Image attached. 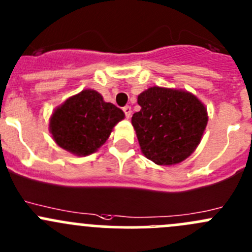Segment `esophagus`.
<instances>
[{
    "label": "esophagus",
    "mask_w": 252,
    "mask_h": 252,
    "mask_svg": "<svg viewBox=\"0 0 252 252\" xmlns=\"http://www.w3.org/2000/svg\"><path fill=\"white\" fill-rule=\"evenodd\" d=\"M123 111H124V114H126V118H130V116H131V107H130V106H126V107L123 108Z\"/></svg>",
    "instance_id": "34e87169"
}]
</instances>
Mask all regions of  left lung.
Wrapping results in <instances>:
<instances>
[{"mask_svg":"<svg viewBox=\"0 0 252 252\" xmlns=\"http://www.w3.org/2000/svg\"><path fill=\"white\" fill-rule=\"evenodd\" d=\"M131 117L141 152L158 166H172L196 150L208 122L207 108L187 90L152 86L138 96Z\"/></svg>","mask_w":252,"mask_h":252,"instance_id":"obj_1","label":"left lung"}]
</instances>
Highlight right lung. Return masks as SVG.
Returning <instances> with one entry per match:
<instances>
[{
  "mask_svg": "<svg viewBox=\"0 0 252 252\" xmlns=\"http://www.w3.org/2000/svg\"><path fill=\"white\" fill-rule=\"evenodd\" d=\"M124 112L93 89H85L55 108L50 117V133L56 144L75 156L97 151L110 138Z\"/></svg>",
  "mask_w": 252,
  "mask_h": 252,
  "instance_id": "1",
  "label": "right lung"
}]
</instances>
